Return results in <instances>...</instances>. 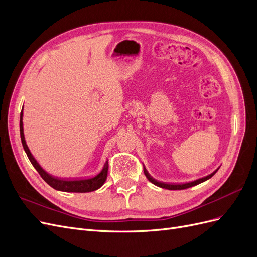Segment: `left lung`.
<instances>
[{
    "label": "left lung",
    "mask_w": 257,
    "mask_h": 257,
    "mask_svg": "<svg viewBox=\"0 0 257 257\" xmlns=\"http://www.w3.org/2000/svg\"><path fill=\"white\" fill-rule=\"evenodd\" d=\"M220 168V167H219ZM219 168L217 169H215L213 173H211L210 175H208V176H206V177H204V178H200V179H197V180H195V181H192V182H188V183H182V184H169V183H163V182H159V181H157L155 180V179H153L150 175H149V173L147 172V169L144 167V173H145V175H146V177H147V179L148 180H149L151 183H153L154 185H157V186H160V188H163V189H167V190H184V189H188V188H191V186H194V185H197V184H199V183H201V182H205V181H207L208 179H210L211 178L217 170H219Z\"/></svg>",
    "instance_id": "1"
}]
</instances>
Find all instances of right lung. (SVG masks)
<instances>
[{"label": "right lung", "instance_id": "right-lung-1", "mask_svg": "<svg viewBox=\"0 0 257 257\" xmlns=\"http://www.w3.org/2000/svg\"><path fill=\"white\" fill-rule=\"evenodd\" d=\"M23 108L20 113V137H21V143L23 146V149H25L28 158L31 162V164L34 166V168L37 170L38 174L41 175V177L44 179V180L47 182L51 188L57 191H62V192H73V193H88V192H93L97 189H99L102 186L106 179H107V174H108V161L105 162L103 169L100 170V173H98L96 176L88 178V179H73V180H68V179H61V178H54L50 176L48 173H46L45 170L41 167V165L38 164L37 161L34 159V157L31 153L29 147L26 143L25 139V133H23Z\"/></svg>", "mask_w": 257, "mask_h": 257}]
</instances>
